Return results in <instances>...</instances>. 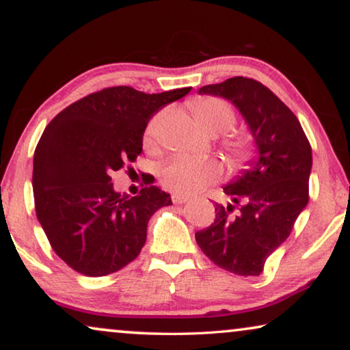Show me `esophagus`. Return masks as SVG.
<instances>
[{
	"mask_svg": "<svg viewBox=\"0 0 350 350\" xmlns=\"http://www.w3.org/2000/svg\"><path fill=\"white\" fill-rule=\"evenodd\" d=\"M171 198H173L174 204H184V202L189 201V198L184 196V195H177V193H174V195L171 196Z\"/></svg>",
	"mask_w": 350,
	"mask_h": 350,
	"instance_id": "esophagus-1",
	"label": "esophagus"
}]
</instances>
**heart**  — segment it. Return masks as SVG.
I'll use <instances>...</instances> for the list:
<instances>
[{"instance_id": "obj_1", "label": "heart", "mask_w": 350, "mask_h": 350, "mask_svg": "<svg viewBox=\"0 0 350 350\" xmlns=\"http://www.w3.org/2000/svg\"><path fill=\"white\" fill-rule=\"evenodd\" d=\"M193 118L208 133H225L236 124V113L232 107L221 98L202 97L190 103ZM159 119L155 118L144 130V143L154 144L157 137ZM225 148L236 163H243L252 157V146L242 135H229L225 139ZM221 166L212 159L174 157L161 170V184L166 189L180 195H191L206 185L220 179Z\"/></svg>"}]
</instances>
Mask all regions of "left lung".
Returning <instances> with one entry per match:
<instances>
[{
	"label": "left lung",
	"instance_id": "obj_1",
	"mask_svg": "<svg viewBox=\"0 0 350 350\" xmlns=\"http://www.w3.org/2000/svg\"><path fill=\"white\" fill-rule=\"evenodd\" d=\"M200 94L225 97L239 108L259 154L223 189L232 202L215 204V220L195 234L196 242L218 267L256 276L308 204L311 146L295 114L253 78H228Z\"/></svg>",
	"mask_w": 350,
	"mask_h": 350
}]
</instances>
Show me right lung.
Returning <instances> with one entry per match:
<instances>
[{
    "mask_svg": "<svg viewBox=\"0 0 350 350\" xmlns=\"http://www.w3.org/2000/svg\"><path fill=\"white\" fill-rule=\"evenodd\" d=\"M190 90L105 88L64 108L45 127L34 150L36 215L53 252L75 272L103 276L125 267L144 247L149 218L173 204L155 185L137 196L116 193L111 173L142 154L149 119Z\"/></svg>",
    "mask_w": 350,
    "mask_h": 350,
    "instance_id": "obj_1",
    "label": "right lung"
}]
</instances>
